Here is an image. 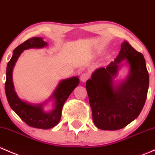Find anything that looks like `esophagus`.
I'll return each instance as SVG.
<instances>
[{"instance_id":"obj_1","label":"esophagus","mask_w":155,"mask_h":155,"mask_svg":"<svg viewBox=\"0 0 155 155\" xmlns=\"http://www.w3.org/2000/svg\"><path fill=\"white\" fill-rule=\"evenodd\" d=\"M89 78V74L87 73H83L80 76V79L82 82H85Z\"/></svg>"}]
</instances>
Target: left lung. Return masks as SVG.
<instances>
[{
    "mask_svg": "<svg viewBox=\"0 0 155 155\" xmlns=\"http://www.w3.org/2000/svg\"><path fill=\"white\" fill-rule=\"evenodd\" d=\"M124 65L129 68L126 79H114ZM149 76L143 54L124 41L114 61L97 69L86 82L94 124L104 130H116L139 116L147 97Z\"/></svg>",
    "mask_w": 155,
    "mask_h": 155,
    "instance_id": "1",
    "label": "left lung"
}]
</instances>
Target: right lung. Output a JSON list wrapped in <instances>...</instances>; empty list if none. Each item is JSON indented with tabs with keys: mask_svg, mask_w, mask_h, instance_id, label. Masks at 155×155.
Here are the masks:
<instances>
[{
	"mask_svg": "<svg viewBox=\"0 0 155 155\" xmlns=\"http://www.w3.org/2000/svg\"><path fill=\"white\" fill-rule=\"evenodd\" d=\"M48 46V43L42 37H32L17 46L14 49L10 61L7 64L6 76L5 92L11 109L28 124L40 129H49L57 125L61 118L62 108L70 94L79 83L78 76L60 81L55 90L45 102L33 104L21 100L15 91L12 82L13 68L24 50L29 48H42ZM49 100L53 103V108L50 111H45L44 106Z\"/></svg>",
	"mask_w": 155,
	"mask_h": 155,
	"instance_id": "1",
	"label": "right lung"
}]
</instances>
